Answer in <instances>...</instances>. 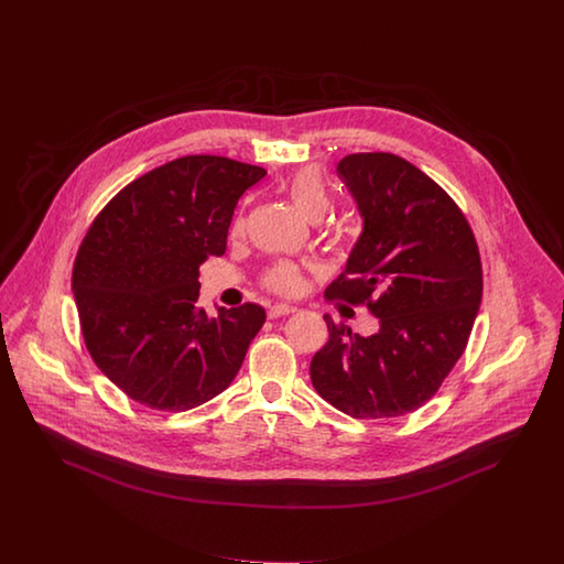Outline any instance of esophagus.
<instances>
[{
  "label": "esophagus",
  "mask_w": 564,
  "mask_h": 564,
  "mask_svg": "<svg viewBox=\"0 0 564 564\" xmlns=\"http://www.w3.org/2000/svg\"><path fill=\"white\" fill-rule=\"evenodd\" d=\"M299 308L296 306H290V304H274L268 308V317L270 319H276V317H285V315H292L296 313Z\"/></svg>",
  "instance_id": "34e87169"
}]
</instances>
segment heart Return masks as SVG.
<instances>
[{"instance_id":"1","label":"heart","mask_w":564,"mask_h":564,"mask_svg":"<svg viewBox=\"0 0 564 564\" xmlns=\"http://www.w3.org/2000/svg\"><path fill=\"white\" fill-rule=\"evenodd\" d=\"M288 194L299 206L300 213L311 221L324 219L330 210V192L326 187L322 172L315 167L299 170L288 183ZM240 230H242V221L236 219L234 232H240ZM260 283L272 294L292 296V294H299L300 288H302V272H300L299 265L292 264V262H274L262 272Z\"/></svg>"}]
</instances>
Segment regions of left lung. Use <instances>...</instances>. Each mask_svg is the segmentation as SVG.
Masks as SVG:
<instances>
[{"instance_id":"left-lung-1","label":"left lung","mask_w":564,"mask_h":564,"mask_svg":"<svg viewBox=\"0 0 564 564\" xmlns=\"http://www.w3.org/2000/svg\"><path fill=\"white\" fill-rule=\"evenodd\" d=\"M336 172L365 230L326 300L365 304L379 330L360 336L324 315L330 338L311 381L351 417H398L429 402L464 354L484 292L479 247L460 206L406 160L354 153Z\"/></svg>"}]
</instances>
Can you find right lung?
Masks as SVG:
<instances>
[{"label": "right lung", "instance_id": "right-lung-1", "mask_svg": "<svg viewBox=\"0 0 564 564\" xmlns=\"http://www.w3.org/2000/svg\"><path fill=\"white\" fill-rule=\"evenodd\" d=\"M265 170L219 155L155 167L110 199L85 234L72 290L89 356L128 397L187 411L232 383L265 311L206 317L199 265L226 253L238 198Z\"/></svg>", "mask_w": 564, "mask_h": 564}]
</instances>
